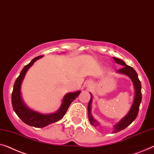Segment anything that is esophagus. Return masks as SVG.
I'll use <instances>...</instances> for the list:
<instances>
[{
  "mask_svg": "<svg viewBox=\"0 0 154 154\" xmlns=\"http://www.w3.org/2000/svg\"><path fill=\"white\" fill-rule=\"evenodd\" d=\"M88 86H91V85H92V83H91V82H88Z\"/></svg>",
  "mask_w": 154,
  "mask_h": 154,
  "instance_id": "obj_1",
  "label": "esophagus"
}]
</instances>
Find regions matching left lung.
Wrapping results in <instances>:
<instances>
[{
  "instance_id": "left-lung-1",
  "label": "left lung",
  "mask_w": 154,
  "mask_h": 154,
  "mask_svg": "<svg viewBox=\"0 0 154 154\" xmlns=\"http://www.w3.org/2000/svg\"><path fill=\"white\" fill-rule=\"evenodd\" d=\"M114 60L118 64H120L123 66L121 69L118 70L117 71V73L118 74H122L127 75L131 79L132 81L133 85H134V100H133L132 104L131 106L129 111L125 117H123L121 120L116 123V125H113V133L119 132L120 131L125 129L127 128L128 126H129L133 122L136 120V117L137 116L139 111L140 104L141 103L142 100V93H141V83L137 77V74L134 68L131 66L127 65L124 61L120 59L116 58L113 57ZM91 94V100L89 101L88 104V120L90 121V123L91 125L93 127H99L100 126V123L97 122L93 118L91 113V105L92 102H93V95Z\"/></svg>"
}]
</instances>
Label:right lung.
Segmentation results:
<instances>
[{"mask_svg": "<svg viewBox=\"0 0 154 154\" xmlns=\"http://www.w3.org/2000/svg\"><path fill=\"white\" fill-rule=\"evenodd\" d=\"M43 57V56H38L35 57L23 68L20 75L18 77L14 85L12 95H11V104H12L13 109L18 118L27 125L36 128L45 127L50 124L54 123L61 120L66 114L72 101L77 97L81 93V91H78L73 93H66L61 100V106L54 113H41L27 106L23 100L21 95L23 82L29 68L38 59L42 58Z\"/></svg>", "mask_w": 154, "mask_h": 154, "instance_id": "right-lung-1", "label": "right lung"}]
</instances>
